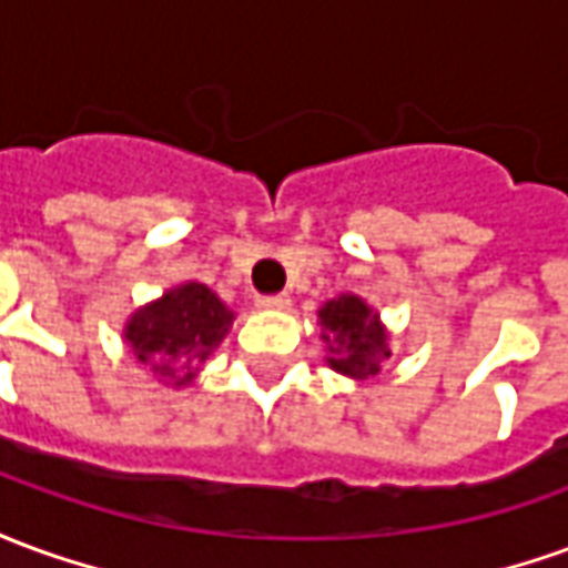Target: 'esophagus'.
I'll return each instance as SVG.
<instances>
[{
  "label": "esophagus",
  "instance_id": "esophagus-1",
  "mask_svg": "<svg viewBox=\"0 0 568 568\" xmlns=\"http://www.w3.org/2000/svg\"><path fill=\"white\" fill-rule=\"evenodd\" d=\"M255 307L258 310H288L292 307V297L288 295H261L255 301Z\"/></svg>",
  "mask_w": 568,
  "mask_h": 568
}]
</instances>
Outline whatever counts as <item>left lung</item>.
Returning <instances> with one entry per match:
<instances>
[{
	"instance_id": "obj_1",
	"label": "left lung",
	"mask_w": 568,
	"mask_h": 568,
	"mask_svg": "<svg viewBox=\"0 0 568 568\" xmlns=\"http://www.w3.org/2000/svg\"><path fill=\"white\" fill-rule=\"evenodd\" d=\"M320 341L325 344L328 368L349 381H368L393 358V332L365 297L344 292L320 307Z\"/></svg>"
}]
</instances>
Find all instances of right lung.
Wrapping results in <instances>:
<instances>
[{"mask_svg": "<svg viewBox=\"0 0 568 568\" xmlns=\"http://www.w3.org/2000/svg\"><path fill=\"white\" fill-rule=\"evenodd\" d=\"M234 320V310L210 285L185 280L130 313L124 344L133 358L151 365L158 383L185 389L197 381L200 365L222 346Z\"/></svg>", "mask_w": 568, "mask_h": 568, "instance_id": "add662e5", "label": "right lung"}]
</instances>
